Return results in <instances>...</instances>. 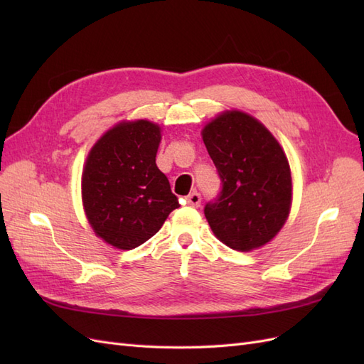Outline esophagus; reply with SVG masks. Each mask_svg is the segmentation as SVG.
<instances>
[{"label": "esophagus", "mask_w": 364, "mask_h": 364, "mask_svg": "<svg viewBox=\"0 0 364 364\" xmlns=\"http://www.w3.org/2000/svg\"><path fill=\"white\" fill-rule=\"evenodd\" d=\"M200 194L197 193V191H194V193H191V194H188L186 196V203H188L190 206H193V208H199L200 206Z\"/></svg>", "instance_id": "obj_1"}]
</instances>
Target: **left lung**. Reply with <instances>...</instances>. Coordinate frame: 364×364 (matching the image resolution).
<instances>
[{"mask_svg": "<svg viewBox=\"0 0 364 364\" xmlns=\"http://www.w3.org/2000/svg\"><path fill=\"white\" fill-rule=\"evenodd\" d=\"M202 139L223 182L205 217L228 247L250 252L278 235L293 202L287 155L259 119L238 109L220 112L202 129Z\"/></svg>", "mask_w": 364, "mask_h": 364, "instance_id": "8db88e82", "label": "left lung"}]
</instances>
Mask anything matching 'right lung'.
Returning <instances> with one entry per match:
<instances>
[{
	"instance_id": "obj_1",
	"label": "right lung",
	"mask_w": 364,
	"mask_h": 364,
	"mask_svg": "<svg viewBox=\"0 0 364 364\" xmlns=\"http://www.w3.org/2000/svg\"><path fill=\"white\" fill-rule=\"evenodd\" d=\"M159 124L123 119L106 130L87 153L82 203L87 223L105 243L132 250L155 235L179 208L167 176L156 165Z\"/></svg>"
}]
</instances>
